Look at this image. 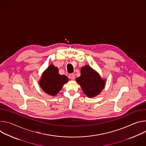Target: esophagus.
<instances>
[{"instance_id": "obj_1", "label": "esophagus", "mask_w": 146, "mask_h": 146, "mask_svg": "<svg viewBox=\"0 0 146 146\" xmlns=\"http://www.w3.org/2000/svg\"><path fill=\"white\" fill-rule=\"evenodd\" d=\"M69 78L72 80H74L75 78V76L74 74H69Z\"/></svg>"}]
</instances>
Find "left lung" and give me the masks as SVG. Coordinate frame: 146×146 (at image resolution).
Here are the masks:
<instances>
[{"label":"left lung","instance_id":"8db88e82","mask_svg":"<svg viewBox=\"0 0 146 146\" xmlns=\"http://www.w3.org/2000/svg\"><path fill=\"white\" fill-rule=\"evenodd\" d=\"M76 80L83 92L89 98H94L99 95L106 84V79L102 78L99 73L89 65L81 68V76Z\"/></svg>","mask_w":146,"mask_h":146}]
</instances>
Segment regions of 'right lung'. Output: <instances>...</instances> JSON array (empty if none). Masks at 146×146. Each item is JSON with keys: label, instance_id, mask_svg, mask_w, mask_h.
Here are the masks:
<instances>
[{"label": "right lung", "instance_id": "obj_1", "mask_svg": "<svg viewBox=\"0 0 146 146\" xmlns=\"http://www.w3.org/2000/svg\"><path fill=\"white\" fill-rule=\"evenodd\" d=\"M68 81L67 76L59 74L58 68L51 64L41 74L38 84L45 93L55 96Z\"/></svg>", "mask_w": 146, "mask_h": 146}]
</instances>
